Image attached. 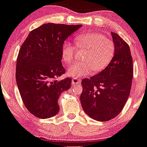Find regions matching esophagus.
Here are the masks:
<instances>
[{
    "mask_svg": "<svg viewBox=\"0 0 147 147\" xmlns=\"http://www.w3.org/2000/svg\"><path fill=\"white\" fill-rule=\"evenodd\" d=\"M71 84L73 86H79L80 85V80L78 78H73L71 80Z\"/></svg>",
    "mask_w": 147,
    "mask_h": 147,
    "instance_id": "34e87169",
    "label": "esophagus"
}]
</instances>
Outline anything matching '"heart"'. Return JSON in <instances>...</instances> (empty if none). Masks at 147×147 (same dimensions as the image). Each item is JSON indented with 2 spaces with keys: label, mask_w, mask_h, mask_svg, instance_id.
I'll return each mask as SVG.
<instances>
[{
  "label": "heart",
  "mask_w": 147,
  "mask_h": 147,
  "mask_svg": "<svg viewBox=\"0 0 147 147\" xmlns=\"http://www.w3.org/2000/svg\"><path fill=\"white\" fill-rule=\"evenodd\" d=\"M77 48L87 49L83 57V63L77 62L69 67L68 76L79 78L91 74L92 70L99 72L104 70L111 62L114 55V44L103 34L99 33H86L76 36ZM76 48L69 41H65L61 47V59L64 64H69L75 58Z\"/></svg>",
  "instance_id": "obj_1"
}]
</instances>
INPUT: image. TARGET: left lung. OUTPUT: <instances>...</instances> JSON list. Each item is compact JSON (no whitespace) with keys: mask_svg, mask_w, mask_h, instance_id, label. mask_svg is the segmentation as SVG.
Instances as JSON below:
<instances>
[{"mask_svg":"<svg viewBox=\"0 0 147 147\" xmlns=\"http://www.w3.org/2000/svg\"><path fill=\"white\" fill-rule=\"evenodd\" d=\"M114 55L104 70L81 82L80 103L86 114L98 121H110L122 111L130 95L133 62L127 43L111 32Z\"/></svg>","mask_w":147,"mask_h":147,"instance_id":"8db88e82","label":"left lung"}]
</instances>
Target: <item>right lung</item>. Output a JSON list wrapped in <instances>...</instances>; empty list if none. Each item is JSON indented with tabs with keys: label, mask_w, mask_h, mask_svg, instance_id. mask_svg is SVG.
<instances>
[{
	"label": "right lung",
	"mask_w": 147,
	"mask_h": 147,
	"mask_svg": "<svg viewBox=\"0 0 147 147\" xmlns=\"http://www.w3.org/2000/svg\"><path fill=\"white\" fill-rule=\"evenodd\" d=\"M82 25L44 24L31 31L17 59L16 81L24 105L39 118H49L59 110L58 99L71 88V78L55 80L65 73L61 47Z\"/></svg>",
	"instance_id": "right-lung-1"
}]
</instances>
